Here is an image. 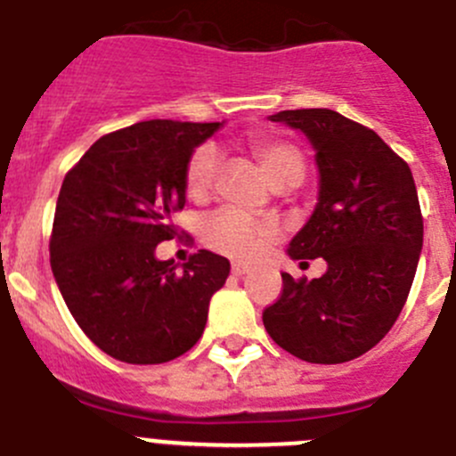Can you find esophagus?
I'll return each instance as SVG.
<instances>
[{"label": "esophagus", "instance_id": "1", "mask_svg": "<svg viewBox=\"0 0 456 456\" xmlns=\"http://www.w3.org/2000/svg\"><path fill=\"white\" fill-rule=\"evenodd\" d=\"M251 272V265H245V263H233L232 265V273L233 276H245V273Z\"/></svg>", "mask_w": 456, "mask_h": 456}]
</instances>
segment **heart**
I'll use <instances>...</instances> for the list:
<instances>
[{
	"instance_id": "obj_1",
	"label": "heart",
	"mask_w": 456,
	"mask_h": 456,
	"mask_svg": "<svg viewBox=\"0 0 456 456\" xmlns=\"http://www.w3.org/2000/svg\"><path fill=\"white\" fill-rule=\"evenodd\" d=\"M249 149L273 187H281V184L296 187L300 183L305 174V158L294 144L285 142V140L254 138L249 142ZM216 171H218V156L214 149H196L193 156L189 158L187 175H184L189 196L196 200L205 198L214 187ZM272 236V223L256 220L238 209H220L205 220L207 245L214 247L220 254L232 256V258H254L260 247Z\"/></svg>"
}]
</instances>
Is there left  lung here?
<instances>
[{"label":"left lung","instance_id":"left-lung-1","mask_svg":"<svg viewBox=\"0 0 456 456\" xmlns=\"http://www.w3.org/2000/svg\"><path fill=\"white\" fill-rule=\"evenodd\" d=\"M269 120L300 131L316 153V207L287 256L322 258L327 272L312 281L282 273L265 330L307 363H346L377 346L408 300L423 247L412 171L372 129L331 109Z\"/></svg>","mask_w":456,"mask_h":456}]
</instances>
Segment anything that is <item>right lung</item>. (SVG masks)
<instances>
[{"label": "right lung", "mask_w": 456, "mask_h": 456, "mask_svg": "<svg viewBox=\"0 0 456 456\" xmlns=\"http://www.w3.org/2000/svg\"><path fill=\"white\" fill-rule=\"evenodd\" d=\"M224 122L149 120L97 140L66 174L55 207L51 269L66 307L109 356L167 363L202 336L227 258L200 249L183 267L156 247L178 229L187 165Z\"/></svg>", "instance_id": "add662e5"}]
</instances>
